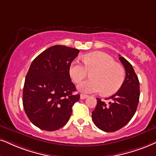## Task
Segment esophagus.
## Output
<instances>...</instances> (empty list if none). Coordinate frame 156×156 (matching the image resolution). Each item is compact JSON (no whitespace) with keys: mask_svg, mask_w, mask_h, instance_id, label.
Masks as SVG:
<instances>
[{"mask_svg":"<svg viewBox=\"0 0 156 156\" xmlns=\"http://www.w3.org/2000/svg\"><path fill=\"white\" fill-rule=\"evenodd\" d=\"M80 99H85V98H88V96L86 95V94H80Z\"/></svg>","mask_w":156,"mask_h":156,"instance_id":"esophagus-1","label":"esophagus"}]
</instances>
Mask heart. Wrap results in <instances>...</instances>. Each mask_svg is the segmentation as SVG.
Returning <instances> with one entry per match:
<instances>
[{"label": "heart", "mask_w": 156, "mask_h": 156, "mask_svg": "<svg viewBox=\"0 0 156 156\" xmlns=\"http://www.w3.org/2000/svg\"><path fill=\"white\" fill-rule=\"evenodd\" d=\"M83 62L84 65L78 60L73 61L69 68L70 76L77 83L87 76L88 71H92V78L85 80L78 86L80 92L92 94L102 91L105 95H111L122 87L125 71L110 55L101 52L89 53L83 58Z\"/></svg>", "instance_id": "heart-1"}]
</instances>
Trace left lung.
I'll use <instances>...</instances> for the list:
<instances>
[{
  "mask_svg": "<svg viewBox=\"0 0 156 156\" xmlns=\"http://www.w3.org/2000/svg\"><path fill=\"white\" fill-rule=\"evenodd\" d=\"M125 67L126 76L122 87L115 94L105 98L109 103L96 98L97 104L92 112V119L98 128L104 132L119 130L130 121L135 114L140 98V83L133 66L119 55Z\"/></svg>",
  "mask_w": 156,
  "mask_h": 156,
  "instance_id": "left-lung-1",
  "label": "left lung"
}]
</instances>
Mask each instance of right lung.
<instances>
[{
    "instance_id": "obj_1",
    "label": "right lung",
    "mask_w": 156,
    "mask_h": 156,
    "mask_svg": "<svg viewBox=\"0 0 156 156\" xmlns=\"http://www.w3.org/2000/svg\"><path fill=\"white\" fill-rule=\"evenodd\" d=\"M79 50L55 45L39 54L31 62L25 78L23 106L29 120L46 131L62 127L70 119L72 107L79 101L73 94L69 68Z\"/></svg>"
}]
</instances>
